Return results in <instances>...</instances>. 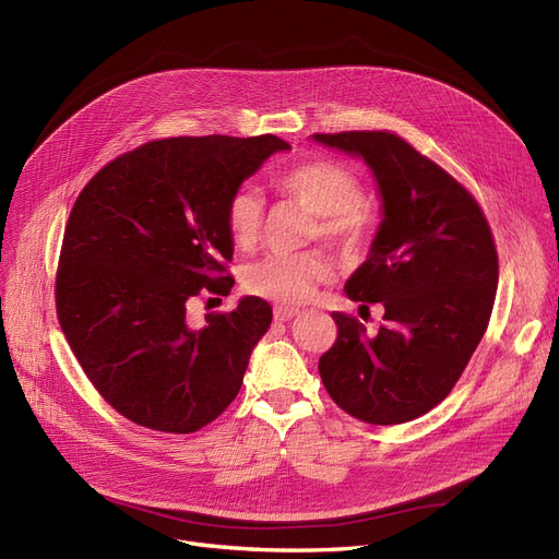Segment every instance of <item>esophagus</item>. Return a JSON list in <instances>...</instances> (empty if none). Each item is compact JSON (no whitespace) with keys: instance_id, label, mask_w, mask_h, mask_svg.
I'll return each instance as SVG.
<instances>
[{"instance_id":"34e87169","label":"esophagus","mask_w":559,"mask_h":559,"mask_svg":"<svg viewBox=\"0 0 559 559\" xmlns=\"http://www.w3.org/2000/svg\"><path fill=\"white\" fill-rule=\"evenodd\" d=\"M299 310L297 308H287V306H276L274 308V319L276 321H289Z\"/></svg>"}]
</instances>
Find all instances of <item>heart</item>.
Returning <instances> with one entry per match:
<instances>
[{
    "label": "heart",
    "mask_w": 559,
    "mask_h": 559,
    "mask_svg": "<svg viewBox=\"0 0 559 559\" xmlns=\"http://www.w3.org/2000/svg\"><path fill=\"white\" fill-rule=\"evenodd\" d=\"M274 188L317 215L314 235L344 258H360L371 245L378 217L360 199L362 183L354 169L331 158H310L281 171ZM224 217L233 245L251 249L264 230L262 197L255 188H238L226 201ZM326 276L329 264L319 253H267L247 264L242 285L253 297L295 306L308 299L314 283Z\"/></svg>",
    "instance_id": "heart-1"
}]
</instances>
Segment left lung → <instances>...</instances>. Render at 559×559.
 I'll list each match as a JSON object with an SVG mask.
<instances>
[{
    "instance_id": "8db88e82",
    "label": "left lung",
    "mask_w": 559,
    "mask_h": 559,
    "mask_svg": "<svg viewBox=\"0 0 559 559\" xmlns=\"http://www.w3.org/2000/svg\"><path fill=\"white\" fill-rule=\"evenodd\" d=\"M365 158L383 199L369 258L346 281L354 301L383 304L367 333L333 312L337 340L319 358L331 399L365 424L413 421L442 403L483 340L498 285V255L478 201L453 176L390 131L314 133Z\"/></svg>"
}]
</instances>
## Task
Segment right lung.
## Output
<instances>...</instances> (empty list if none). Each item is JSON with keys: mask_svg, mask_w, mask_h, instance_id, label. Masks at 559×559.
<instances>
[{"mask_svg": "<svg viewBox=\"0 0 559 559\" xmlns=\"http://www.w3.org/2000/svg\"><path fill=\"white\" fill-rule=\"evenodd\" d=\"M289 144L276 135L165 138L102 167L74 201L56 314L81 369L129 421L188 435L238 396L272 306L245 297L190 329L188 299L228 295L226 201Z\"/></svg>", "mask_w": 559, "mask_h": 559, "instance_id": "obj_1", "label": "right lung"}]
</instances>
